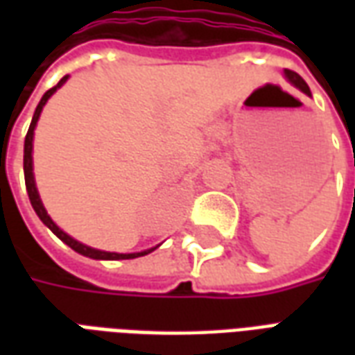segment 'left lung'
Returning a JSON list of instances; mask_svg holds the SVG:
<instances>
[{
    "instance_id": "left-lung-1",
    "label": "left lung",
    "mask_w": 355,
    "mask_h": 355,
    "mask_svg": "<svg viewBox=\"0 0 355 355\" xmlns=\"http://www.w3.org/2000/svg\"><path fill=\"white\" fill-rule=\"evenodd\" d=\"M285 78H287V80H289L291 83L295 85V87H298L300 91H302V93H306L308 96H310V87L306 85V81L302 80V78H300L297 72H293V70H285Z\"/></svg>"
}]
</instances>
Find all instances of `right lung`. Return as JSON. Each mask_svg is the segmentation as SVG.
<instances>
[{
  "label": "right lung",
  "instance_id": "add662e5",
  "mask_svg": "<svg viewBox=\"0 0 355 355\" xmlns=\"http://www.w3.org/2000/svg\"><path fill=\"white\" fill-rule=\"evenodd\" d=\"M68 80V76H64L62 80L58 81L57 85L53 89H49L47 93L43 94L42 101L37 104V108L34 112V117H32V123H30V129L26 132V139H24V180H26V190H28V198H30V203H32V207H34L35 215L40 216V220H42L47 228H49L57 238H60L64 241L66 245L72 247L76 253L83 254V257H89V259H96V261H127V259H137V257H144V254L152 253L155 247L152 249H146V251H140V253H108V251H98V249H93V247H87L80 243L78 239L70 238L66 232H62L58 228L57 224L51 220V216L47 215V211L43 207L42 200H40V193H37V188H35V180H34V165H32V148H34V129L35 125H37V119H40V114H42L43 106H45V102L49 101L51 94L55 93L58 87H62Z\"/></svg>",
  "mask_w": 355,
  "mask_h": 355
}]
</instances>
